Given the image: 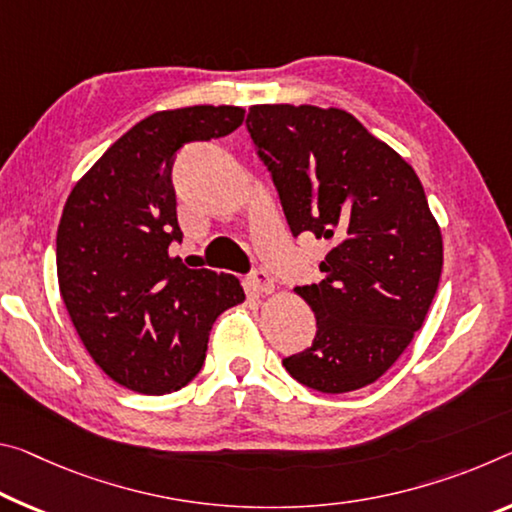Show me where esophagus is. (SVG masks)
Listing matches in <instances>:
<instances>
[{"label":"esophagus","mask_w":512,"mask_h":512,"mask_svg":"<svg viewBox=\"0 0 512 512\" xmlns=\"http://www.w3.org/2000/svg\"><path fill=\"white\" fill-rule=\"evenodd\" d=\"M250 282H253V287L259 291V294H273V291H275L273 278L262 269L253 271V275H250Z\"/></svg>","instance_id":"1"}]
</instances>
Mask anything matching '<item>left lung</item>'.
<instances>
[{"instance_id":"1","label":"left lung","mask_w":512,"mask_h":512,"mask_svg":"<svg viewBox=\"0 0 512 512\" xmlns=\"http://www.w3.org/2000/svg\"><path fill=\"white\" fill-rule=\"evenodd\" d=\"M246 127L291 234L330 241L319 285L296 287L316 335L282 360L300 385L344 394L383 376L415 337L442 275V232L419 177L344 109L255 104Z\"/></svg>"}]
</instances>
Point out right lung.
Here are the masks:
<instances>
[{
    "label": "right lung",
    "instance_id": "add662e5",
    "mask_svg": "<svg viewBox=\"0 0 512 512\" xmlns=\"http://www.w3.org/2000/svg\"><path fill=\"white\" fill-rule=\"evenodd\" d=\"M241 107L157 111L95 161L70 191L56 232L61 298L81 344L111 380L168 394L202 369L216 316L246 300L234 275L186 269L170 170L186 143L243 123Z\"/></svg>",
    "mask_w": 512,
    "mask_h": 512
}]
</instances>
